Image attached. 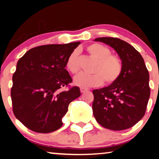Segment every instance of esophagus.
Returning a JSON list of instances; mask_svg holds the SVG:
<instances>
[{
    "label": "esophagus",
    "mask_w": 159,
    "mask_h": 159,
    "mask_svg": "<svg viewBox=\"0 0 159 159\" xmlns=\"http://www.w3.org/2000/svg\"><path fill=\"white\" fill-rule=\"evenodd\" d=\"M80 92H81L82 93H83L86 92V91H88V88H83V87H81V88H80Z\"/></svg>",
    "instance_id": "34e87169"
}]
</instances>
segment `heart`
<instances>
[{"mask_svg": "<svg viewBox=\"0 0 159 159\" xmlns=\"http://www.w3.org/2000/svg\"><path fill=\"white\" fill-rule=\"evenodd\" d=\"M90 57L95 59L93 74L80 73L74 77V84L82 87H97L104 81L106 85H111L119 79L123 71V63L118 55L111 54V50L105 45L93 43L86 48ZM66 69L71 74H76L80 71L79 52H72L67 58Z\"/></svg>", "mask_w": 159, "mask_h": 159, "instance_id": "heart-1", "label": "heart"}]
</instances>
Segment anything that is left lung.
<instances>
[{"label":"left lung","mask_w":159,"mask_h":159,"mask_svg":"<svg viewBox=\"0 0 159 159\" xmlns=\"http://www.w3.org/2000/svg\"><path fill=\"white\" fill-rule=\"evenodd\" d=\"M114 48L123 63L121 75L107 87L93 91V115L99 124L112 130L133 127L145 114L150 97L149 74L142 55L123 40L95 39Z\"/></svg>","instance_id":"8db88e82"}]
</instances>
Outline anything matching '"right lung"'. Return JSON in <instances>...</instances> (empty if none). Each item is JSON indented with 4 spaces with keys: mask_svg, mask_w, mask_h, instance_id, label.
<instances>
[{
    "mask_svg": "<svg viewBox=\"0 0 159 159\" xmlns=\"http://www.w3.org/2000/svg\"><path fill=\"white\" fill-rule=\"evenodd\" d=\"M80 42L41 45L27 51L17 64L12 76L11 99L15 117L36 133L60 128L71 102L80 95L79 87H69V56Z\"/></svg>",
    "mask_w": 159,
    "mask_h": 159,
    "instance_id": "1",
    "label": "right lung"
}]
</instances>
